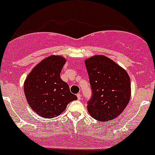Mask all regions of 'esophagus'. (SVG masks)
<instances>
[{
    "instance_id": "esophagus-1",
    "label": "esophagus",
    "mask_w": 155,
    "mask_h": 155,
    "mask_svg": "<svg viewBox=\"0 0 155 155\" xmlns=\"http://www.w3.org/2000/svg\"><path fill=\"white\" fill-rule=\"evenodd\" d=\"M77 98H78V99H81V98H82V95H81L80 93H78L77 94Z\"/></svg>"
}]
</instances>
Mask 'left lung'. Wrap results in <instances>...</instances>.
I'll list each match as a JSON object with an SVG mask.
<instances>
[{
	"mask_svg": "<svg viewBox=\"0 0 155 155\" xmlns=\"http://www.w3.org/2000/svg\"><path fill=\"white\" fill-rule=\"evenodd\" d=\"M85 64L92 92L87 105L89 115L100 121L117 118L131 98V81L127 71L102 55L88 58Z\"/></svg>",
	"mask_w": 155,
	"mask_h": 155,
	"instance_id": "left-lung-1",
	"label": "left lung"
}]
</instances>
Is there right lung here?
<instances>
[{
	"instance_id": "add662e5",
	"label": "right lung",
	"mask_w": 155,
	"mask_h": 155,
	"mask_svg": "<svg viewBox=\"0 0 155 155\" xmlns=\"http://www.w3.org/2000/svg\"><path fill=\"white\" fill-rule=\"evenodd\" d=\"M63 56L52 55L38 63L26 78L24 91L30 108L43 118L61 115L68 104L77 99L60 78L66 63Z\"/></svg>"
}]
</instances>
